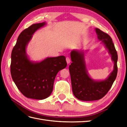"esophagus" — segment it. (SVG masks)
Masks as SVG:
<instances>
[{
    "mask_svg": "<svg viewBox=\"0 0 127 127\" xmlns=\"http://www.w3.org/2000/svg\"><path fill=\"white\" fill-rule=\"evenodd\" d=\"M66 62H67V64H69L70 63V59L69 58L66 57Z\"/></svg>",
    "mask_w": 127,
    "mask_h": 127,
    "instance_id": "34e87169",
    "label": "esophagus"
}]
</instances>
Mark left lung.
Listing matches in <instances>:
<instances>
[{
  "label": "left lung",
  "mask_w": 127,
  "mask_h": 127,
  "mask_svg": "<svg viewBox=\"0 0 127 127\" xmlns=\"http://www.w3.org/2000/svg\"><path fill=\"white\" fill-rule=\"evenodd\" d=\"M97 39L104 45L114 63L113 70L104 80H96L88 74L85 60L84 51L73 50L70 52L72 63L69 67L72 86L75 96L79 100L91 101L98 100L107 94L116 79L118 72V55L112 40L108 34L96 28Z\"/></svg>",
  "instance_id": "left-lung-1"
}]
</instances>
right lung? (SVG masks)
<instances>
[{
    "mask_svg": "<svg viewBox=\"0 0 127 127\" xmlns=\"http://www.w3.org/2000/svg\"><path fill=\"white\" fill-rule=\"evenodd\" d=\"M47 25L45 22L34 24L18 36L11 55V77L18 89L28 98L43 99L53 91L56 76L67 66L64 56L48 57L41 61H33L26 53V47L32 35Z\"/></svg>",
    "mask_w": 127,
    "mask_h": 127,
    "instance_id": "1",
    "label": "right lung"
}]
</instances>
